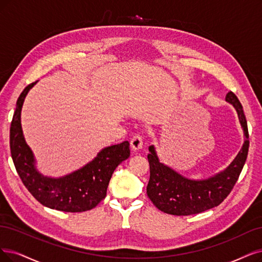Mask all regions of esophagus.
<instances>
[{"label":"esophagus","instance_id":"obj_1","mask_svg":"<svg viewBox=\"0 0 262 262\" xmlns=\"http://www.w3.org/2000/svg\"><path fill=\"white\" fill-rule=\"evenodd\" d=\"M142 144H143V139L140 136V135H135V136L132 138L130 141V147L134 151L139 150L142 148Z\"/></svg>","mask_w":262,"mask_h":262}]
</instances>
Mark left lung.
I'll use <instances>...</instances> for the list:
<instances>
[{
  "label": "left lung",
  "mask_w": 262,
  "mask_h": 262,
  "mask_svg": "<svg viewBox=\"0 0 262 262\" xmlns=\"http://www.w3.org/2000/svg\"><path fill=\"white\" fill-rule=\"evenodd\" d=\"M226 100L235 108L246 139L234 161L218 175L200 181L187 179L160 163L154 147H149L150 179L147 194L161 211L175 216L200 214L221 204L233 189L247 159L249 135L243 106L235 94L228 93Z\"/></svg>",
  "instance_id": "left-lung-1"
}]
</instances>
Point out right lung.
<instances>
[{
	"label": "right lung",
	"instance_id": "1",
	"mask_svg": "<svg viewBox=\"0 0 262 262\" xmlns=\"http://www.w3.org/2000/svg\"><path fill=\"white\" fill-rule=\"evenodd\" d=\"M35 83L29 84L19 96L9 129L15 168L25 187L42 205L67 212L90 210L105 198L114 169L129 158V142L104 148L86 166L66 177L53 179L42 176L34 167L33 154L25 141L20 123L25 97Z\"/></svg>",
	"mask_w": 262,
	"mask_h": 262
}]
</instances>
